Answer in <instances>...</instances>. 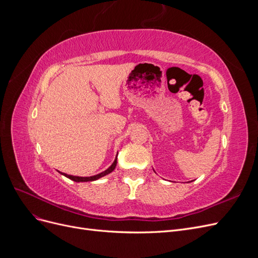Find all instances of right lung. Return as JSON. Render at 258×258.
<instances>
[{
  "instance_id": "add662e5",
  "label": "right lung",
  "mask_w": 258,
  "mask_h": 258,
  "mask_svg": "<svg viewBox=\"0 0 258 258\" xmlns=\"http://www.w3.org/2000/svg\"><path fill=\"white\" fill-rule=\"evenodd\" d=\"M116 163H117V156H116V158H115L114 162L112 163V166H111L110 168L106 169L105 171H103V172H101V173H99V174H97V175H93V176H86V177H83V176L69 175V174H67V173H62V172H60V173L63 174V175L67 176L68 178L72 179V181H74V182H91V181H96V179H98V178H100V177H102V176H104V175H106V174H108V173H111L112 171L115 169Z\"/></svg>"
}]
</instances>
